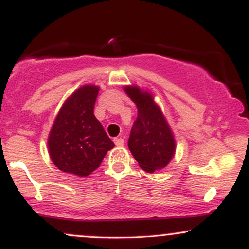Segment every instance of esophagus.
<instances>
[{
  "label": "esophagus",
  "mask_w": 249,
  "mask_h": 249,
  "mask_svg": "<svg viewBox=\"0 0 249 249\" xmlns=\"http://www.w3.org/2000/svg\"><path fill=\"white\" fill-rule=\"evenodd\" d=\"M113 142H115L116 146H123V145H124V139L123 138H115Z\"/></svg>",
  "instance_id": "1"
}]
</instances>
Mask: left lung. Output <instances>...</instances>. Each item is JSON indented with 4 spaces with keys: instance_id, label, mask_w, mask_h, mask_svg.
Masks as SVG:
<instances>
[{
    "instance_id": "obj_1",
    "label": "left lung",
    "mask_w": 249,
    "mask_h": 249,
    "mask_svg": "<svg viewBox=\"0 0 249 249\" xmlns=\"http://www.w3.org/2000/svg\"><path fill=\"white\" fill-rule=\"evenodd\" d=\"M125 92L138 108L127 142L128 148L139 166L152 173L166 166L172 159L176 151L173 134L150 93L137 87H126Z\"/></svg>"
}]
</instances>
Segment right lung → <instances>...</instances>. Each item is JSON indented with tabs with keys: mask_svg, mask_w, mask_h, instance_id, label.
Masks as SVG:
<instances>
[{
	"mask_svg": "<svg viewBox=\"0 0 249 249\" xmlns=\"http://www.w3.org/2000/svg\"><path fill=\"white\" fill-rule=\"evenodd\" d=\"M99 88L84 85L63 104L50 131L51 160L63 172L87 177L115 146L93 115Z\"/></svg>",
	"mask_w": 249,
	"mask_h": 249,
	"instance_id": "add662e5",
	"label": "right lung"
}]
</instances>
